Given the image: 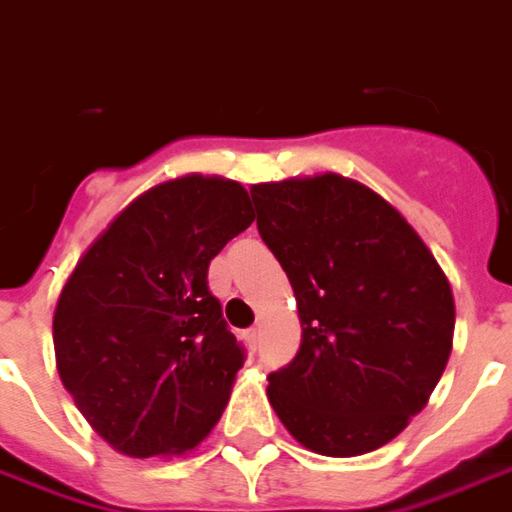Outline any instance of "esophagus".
Returning a JSON list of instances; mask_svg holds the SVG:
<instances>
[{
    "label": "esophagus",
    "mask_w": 512,
    "mask_h": 512,
    "mask_svg": "<svg viewBox=\"0 0 512 512\" xmlns=\"http://www.w3.org/2000/svg\"><path fill=\"white\" fill-rule=\"evenodd\" d=\"M244 342L249 344L252 350H255L257 342H260V331H257V328H246V331H244Z\"/></svg>",
    "instance_id": "1"
}]
</instances>
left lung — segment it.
I'll use <instances>...</instances> for the list:
<instances>
[{
	"label": "left lung",
	"instance_id": "1",
	"mask_svg": "<svg viewBox=\"0 0 512 512\" xmlns=\"http://www.w3.org/2000/svg\"><path fill=\"white\" fill-rule=\"evenodd\" d=\"M257 230L285 268L301 347L268 374V401L323 456L382 448L418 415L453 347L456 306L407 219L336 173L249 189Z\"/></svg>",
	"mask_w": 512,
	"mask_h": 512
}]
</instances>
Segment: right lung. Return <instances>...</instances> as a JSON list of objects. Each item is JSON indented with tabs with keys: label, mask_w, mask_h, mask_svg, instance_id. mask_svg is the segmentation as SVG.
I'll return each instance as SVG.
<instances>
[{
	"label": "right lung",
	"mask_w": 512,
	"mask_h": 512,
	"mask_svg": "<svg viewBox=\"0 0 512 512\" xmlns=\"http://www.w3.org/2000/svg\"><path fill=\"white\" fill-rule=\"evenodd\" d=\"M255 222L236 181H165L113 219L54 314L59 377L105 442L135 458L198 448L246 350L208 290V263Z\"/></svg>",
	"instance_id": "obj_1"
}]
</instances>
